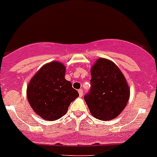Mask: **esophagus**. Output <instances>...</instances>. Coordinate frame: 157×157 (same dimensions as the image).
<instances>
[{
  "mask_svg": "<svg viewBox=\"0 0 157 157\" xmlns=\"http://www.w3.org/2000/svg\"><path fill=\"white\" fill-rule=\"evenodd\" d=\"M78 94H79L80 97H82V96H83V91H82V89L78 90Z\"/></svg>",
  "mask_w": 157,
  "mask_h": 157,
  "instance_id": "esophagus-1",
  "label": "esophagus"
}]
</instances>
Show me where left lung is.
I'll return each mask as SVG.
<instances>
[{
	"label": "left lung",
	"instance_id": "8db88e82",
	"mask_svg": "<svg viewBox=\"0 0 157 157\" xmlns=\"http://www.w3.org/2000/svg\"><path fill=\"white\" fill-rule=\"evenodd\" d=\"M91 90L84 97L91 114L102 121L113 120L130 97L125 77L113 61L99 58L91 67Z\"/></svg>",
	"mask_w": 157,
	"mask_h": 157
}]
</instances>
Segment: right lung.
<instances>
[{
  "label": "right lung",
  "mask_w": 157,
  "mask_h": 157,
  "mask_svg": "<svg viewBox=\"0 0 157 157\" xmlns=\"http://www.w3.org/2000/svg\"><path fill=\"white\" fill-rule=\"evenodd\" d=\"M66 67L60 61L44 64L33 76L27 86L29 103L36 114L47 121L63 117L69 105L79 96L65 79Z\"/></svg>",
  "instance_id": "obj_1"
}]
</instances>
